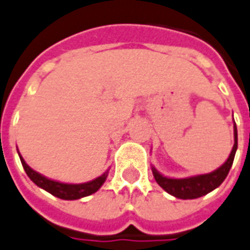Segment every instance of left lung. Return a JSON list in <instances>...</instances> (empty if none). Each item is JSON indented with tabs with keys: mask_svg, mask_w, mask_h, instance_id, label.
<instances>
[{
	"mask_svg": "<svg viewBox=\"0 0 250 250\" xmlns=\"http://www.w3.org/2000/svg\"><path fill=\"white\" fill-rule=\"evenodd\" d=\"M237 147H238V135H237V127L234 125V146L231 149V153L229 156V159L226 160L225 164L220 166L218 169L212 171L209 174L194 175V176L181 178V179L164 176L154 167H152V172H153L156 182L159 183L168 194L176 197V198H181V200L198 198V197L208 194L212 190H215L222 185V182L225 181L226 176L229 174L230 168H231Z\"/></svg>",
	"mask_w": 250,
	"mask_h": 250,
	"instance_id": "8db88e82",
	"label": "left lung"
}]
</instances>
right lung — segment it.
Returning <instances> with one entry per match:
<instances>
[{
	"mask_svg": "<svg viewBox=\"0 0 250 250\" xmlns=\"http://www.w3.org/2000/svg\"><path fill=\"white\" fill-rule=\"evenodd\" d=\"M19 156H20V153H19ZM20 161L23 164L25 174L28 175V178L31 179L32 182L35 183L38 188L46 190L50 194L59 197L61 200H79L82 197L90 196V194L96 193L97 190L103 186L104 182L106 181V176H108V171H105L101 176H98V178L90 181V182L78 183V185L62 183L57 182V181H52V179H49L46 176L38 174L37 171H34L31 167L27 166V163H25L21 156H20Z\"/></svg>",
	"mask_w": 250,
	"mask_h": 250,
	"instance_id": "add662e5",
	"label": "right lung"
}]
</instances>
